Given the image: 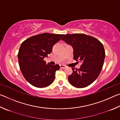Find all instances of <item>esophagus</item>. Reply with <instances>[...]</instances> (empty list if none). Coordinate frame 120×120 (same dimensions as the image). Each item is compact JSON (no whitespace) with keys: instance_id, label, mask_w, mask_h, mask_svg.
<instances>
[{"instance_id":"esophagus-1","label":"esophagus","mask_w":120,"mask_h":120,"mask_svg":"<svg viewBox=\"0 0 120 120\" xmlns=\"http://www.w3.org/2000/svg\"><path fill=\"white\" fill-rule=\"evenodd\" d=\"M60 68H61V69H65L66 68V66H64V65H63V64H61L60 65Z\"/></svg>"}]
</instances>
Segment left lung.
I'll list each match as a JSON object with an SVG mask.
<instances>
[{
  "label": "left lung",
  "instance_id": "8db88e82",
  "mask_svg": "<svg viewBox=\"0 0 120 120\" xmlns=\"http://www.w3.org/2000/svg\"><path fill=\"white\" fill-rule=\"evenodd\" d=\"M61 40L72 46L74 59L82 63L79 69L72 68L69 82L77 88L90 85L98 77L104 64L105 52L102 43L84 34H66Z\"/></svg>",
  "mask_w": 120,
  "mask_h": 120
}]
</instances>
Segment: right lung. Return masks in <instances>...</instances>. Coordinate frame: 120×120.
<instances>
[{
    "instance_id": "add662e5",
    "label": "right lung",
    "mask_w": 120,
    "mask_h": 120,
    "mask_svg": "<svg viewBox=\"0 0 120 120\" xmlns=\"http://www.w3.org/2000/svg\"><path fill=\"white\" fill-rule=\"evenodd\" d=\"M64 35L42 33L29 38L21 44L18 53L20 69L25 79L33 86L43 88L53 82L60 66L46 64L44 58L51 53L53 46Z\"/></svg>"
}]
</instances>
